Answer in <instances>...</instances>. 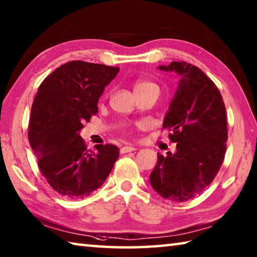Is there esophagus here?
I'll use <instances>...</instances> for the list:
<instances>
[{"label":"esophagus","mask_w":257,"mask_h":257,"mask_svg":"<svg viewBox=\"0 0 257 257\" xmlns=\"http://www.w3.org/2000/svg\"><path fill=\"white\" fill-rule=\"evenodd\" d=\"M134 147H132V145H125V147L120 148V153H128V152H132V151H135Z\"/></svg>","instance_id":"34e87169"}]
</instances>
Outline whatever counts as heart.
I'll list each match as a JSON object with an SVG mask.
<instances>
[{
  "label": "heart",
  "instance_id": "1",
  "mask_svg": "<svg viewBox=\"0 0 257 257\" xmlns=\"http://www.w3.org/2000/svg\"><path fill=\"white\" fill-rule=\"evenodd\" d=\"M149 89H154L159 91V87L157 84H154L152 81H149V80H138L137 83L134 84L135 93H138V91L149 90Z\"/></svg>",
  "mask_w": 257,
  "mask_h": 257
}]
</instances>
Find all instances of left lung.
<instances>
[{"mask_svg":"<svg viewBox=\"0 0 257 257\" xmlns=\"http://www.w3.org/2000/svg\"><path fill=\"white\" fill-rule=\"evenodd\" d=\"M158 68L180 77L162 126L172 132L177 150L158 153L150 182L164 199L182 202L204 191L219 171L228 138L226 108L214 81L198 67L172 61Z\"/></svg>","mask_w":257,"mask_h":257,"instance_id":"obj_1","label":"left lung"}]
</instances>
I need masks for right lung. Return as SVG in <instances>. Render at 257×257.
<instances>
[{"label":"right lung","mask_w":257,"mask_h":257,"mask_svg":"<svg viewBox=\"0 0 257 257\" xmlns=\"http://www.w3.org/2000/svg\"><path fill=\"white\" fill-rule=\"evenodd\" d=\"M118 67L75 60L61 65L42 81L33 100L29 142L42 176L67 199H83L103 185L119 156L112 144L87 151L80 130L98 112L105 87Z\"/></svg>","instance_id":"obj_1"}]
</instances>
